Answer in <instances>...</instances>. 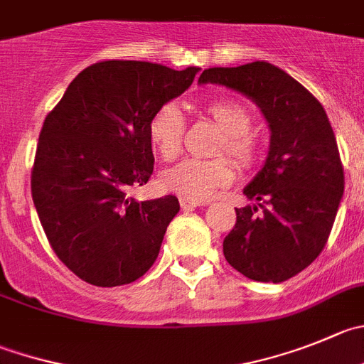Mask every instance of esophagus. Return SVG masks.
<instances>
[{"label": "esophagus", "mask_w": 364, "mask_h": 364, "mask_svg": "<svg viewBox=\"0 0 364 364\" xmlns=\"http://www.w3.org/2000/svg\"><path fill=\"white\" fill-rule=\"evenodd\" d=\"M207 205V202H202V200H191V198H180V207L184 210H189V209H195V207H203Z\"/></svg>", "instance_id": "obj_1"}]
</instances>
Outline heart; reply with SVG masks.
Wrapping results in <instances>:
<instances>
[{
    "mask_svg": "<svg viewBox=\"0 0 364 364\" xmlns=\"http://www.w3.org/2000/svg\"><path fill=\"white\" fill-rule=\"evenodd\" d=\"M207 114L225 132L220 151H227L241 168H254L261 157L259 141L250 134L254 117L252 112L236 100H216L207 103ZM151 148L169 161L178 155L184 137V114L175 103L159 107L148 127ZM236 178L234 166L228 159L210 161L184 159L161 173V186L166 191L176 193L191 200H205L218 189L227 188Z\"/></svg>",
    "mask_w": 364,
    "mask_h": 364,
    "instance_id": "1",
    "label": "heart"
}]
</instances>
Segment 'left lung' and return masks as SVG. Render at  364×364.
<instances>
[{"label": "left lung", "instance_id": "obj_1", "mask_svg": "<svg viewBox=\"0 0 364 364\" xmlns=\"http://www.w3.org/2000/svg\"><path fill=\"white\" fill-rule=\"evenodd\" d=\"M198 84L241 92L268 121L264 166L243 189L257 203L236 209L223 255L248 279L284 282L323 250L343 196V166L327 114L302 84L264 60L209 68Z\"/></svg>", "mask_w": 364, "mask_h": 364}]
</instances>
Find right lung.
Here are the masks:
<instances>
[{
  "instance_id": "obj_1",
  "label": "right lung",
  "mask_w": 364,
  "mask_h": 364,
  "mask_svg": "<svg viewBox=\"0 0 364 364\" xmlns=\"http://www.w3.org/2000/svg\"><path fill=\"white\" fill-rule=\"evenodd\" d=\"M200 68L103 60L76 75L46 116L32 169V198L57 257L100 288L130 284L157 259L176 196L136 202L154 173L150 119Z\"/></svg>"
}]
</instances>
